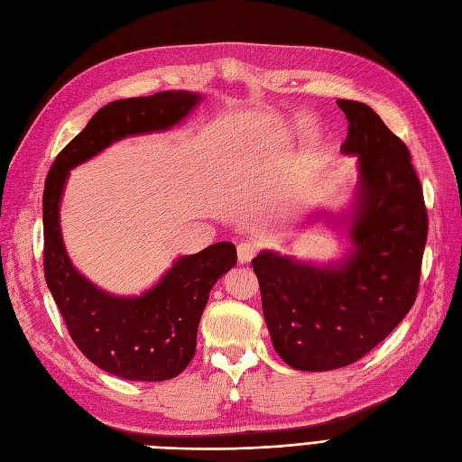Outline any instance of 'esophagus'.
<instances>
[{"label":"esophagus","instance_id":"34e87169","mask_svg":"<svg viewBox=\"0 0 462 462\" xmlns=\"http://www.w3.org/2000/svg\"><path fill=\"white\" fill-rule=\"evenodd\" d=\"M236 254H239L241 263H250V260L258 254V245L250 243V241L241 243L239 246H236Z\"/></svg>","mask_w":462,"mask_h":462}]
</instances>
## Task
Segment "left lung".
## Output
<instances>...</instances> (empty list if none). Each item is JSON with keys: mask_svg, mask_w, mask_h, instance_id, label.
<instances>
[{"mask_svg": "<svg viewBox=\"0 0 462 462\" xmlns=\"http://www.w3.org/2000/svg\"><path fill=\"white\" fill-rule=\"evenodd\" d=\"M337 106L348 119L341 152L356 156L355 199L345 214L316 212L312 221L343 227L351 248L328 263L275 250L253 260L273 348L302 372L353 365L399 326L416 299L428 236L409 148L370 106Z\"/></svg>", "mask_w": 462, "mask_h": 462, "instance_id": "obj_1", "label": "left lung"}]
</instances>
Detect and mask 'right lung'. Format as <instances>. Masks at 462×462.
Returning a JSON list of instances; mask_svg holds the SVG:
<instances>
[{
    "label": "right lung",
    "mask_w": 462,
    "mask_h": 462,
    "mask_svg": "<svg viewBox=\"0 0 462 462\" xmlns=\"http://www.w3.org/2000/svg\"><path fill=\"white\" fill-rule=\"evenodd\" d=\"M202 97L165 90L104 106L60 152L46 179L42 208L48 289L80 353L123 380L163 382L189 366L209 291L236 263V250L233 243H216L199 254L179 256L141 295H111L82 275L67 254L60 223L63 190L73 167L127 136L173 129Z\"/></svg>",
    "instance_id": "add662e5"
}]
</instances>
